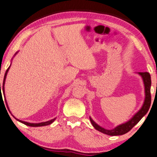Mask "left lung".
Returning <instances> with one entry per match:
<instances>
[{
    "label": "left lung",
    "mask_w": 157,
    "mask_h": 157,
    "mask_svg": "<svg viewBox=\"0 0 157 157\" xmlns=\"http://www.w3.org/2000/svg\"><path fill=\"white\" fill-rule=\"evenodd\" d=\"M139 74L141 75L144 81V84L145 87V100L144 102V104L142 107V108L134 115L133 117L131 120H129L128 122H125V123L120 124V125L116 127V128L110 129H104L95 123V122L90 117V120L91 122V124L94 127L95 129L97 130L103 132L104 134H106L110 136H117V135H122L124 134H126L130 131L133 127H135L140 120L147 114L148 112L149 108H150L151 105V76L148 72H139Z\"/></svg>",
    "instance_id": "left-lung-1"
}]
</instances>
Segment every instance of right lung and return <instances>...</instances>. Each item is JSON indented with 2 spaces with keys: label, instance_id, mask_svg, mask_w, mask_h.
<instances>
[{
  "label": "right lung",
  "instance_id": "add662e5",
  "mask_svg": "<svg viewBox=\"0 0 157 157\" xmlns=\"http://www.w3.org/2000/svg\"><path fill=\"white\" fill-rule=\"evenodd\" d=\"M9 68H10V67H9L8 68V69L6 70V74H5V76H4V79H3V87H2V88H3V92L4 94V84H5V81H6V76H7V73H8V70H9ZM0 91L1 92V83H0ZM0 95L1 97V93H0ZM4 95H5V94H4ZM7 105V104H6ZM7 107H8V105H7ZM56 118H54V119H52L51 120H49V121H47V122H41V123H29V122H24V121H22V120H17L18 121L22 122V123H23L25 124H26V125L28 126H29V127H41V126H45V125H49V124H50L51 123H52L54 120H55Z\"/></svg>",
  "mask_w": 157,
  "mask_h": 157
}]
</instances>
